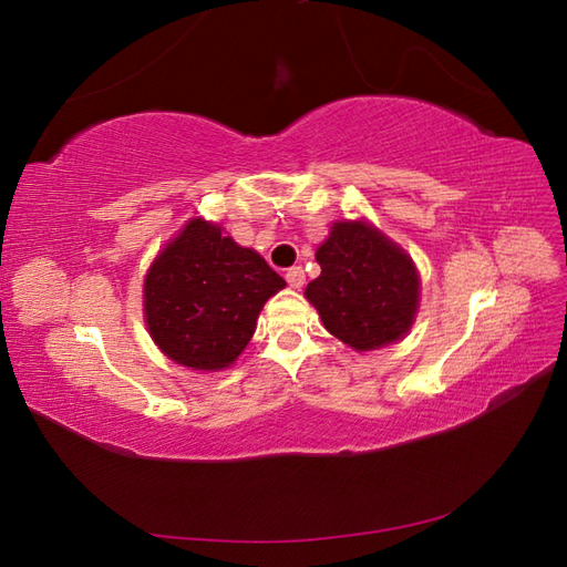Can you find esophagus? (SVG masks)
<instances>
[{
	"label": "esophagus",
	"instance_id": "esophagus-1",
	"mask_svg": "<svg viewBox=\"0 0 567 567\" xmlns=\"http://www.w3.org/2000/svg\"><path fill=\"white\" fill-rule=\"evenodd\" d=\"M286 281H288L290 288H302V284H305V269L302 267H290L286 271Z\"/></svg>",
	"mask_w": 567,
	"mask_h": 567
}]
</instances>
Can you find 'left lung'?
Segmentation results:
<instances>
[{"instance_id": "8db88e82", "label": "left lung", "mask_w": 567, "mask_h": 567, "mask_svg": "<svg viewBox=\"0 0 567 567\" xmlns=\"http://www.w3.org/2000/svg\"><path fill=\"white\" fill-rule=\"evenodd\" d=\"M317 262L321 274L307 284L305 298L331 336L367 352L409 333L421 279L411 257L385 234L364 219L333 221Z\"/></svg>"}]
</instances>
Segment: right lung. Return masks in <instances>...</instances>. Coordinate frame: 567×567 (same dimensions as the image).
I'll return each mask as SVG.
<instances>
[{"label":"right lung","instance_id":"1","mask_svg":"<svg viewBox=\"0 0 567 567\" xmlns=\"http://www.w3.org/2000/svg\"><path fill=\"white\" fill-rule=\"evenodd\" d=\"M284 286L265 257L238 246L219 225L188 219L144 279L148 333L182 367L227 369L250 342L265 302Z\"/></svg>","mask_w":567,"mask_h":567}]
</instances>
